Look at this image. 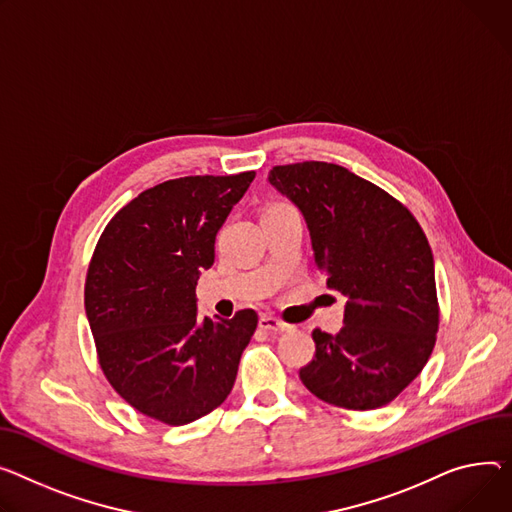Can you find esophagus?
Wrapping results in <instances>:
<instances>
[{"instance_id":"34e87169","label":"esophagus","mask_w":512,"mask_h":512,"mask_svg":"<svg viewBox=\"0 0 512 512\" xmlns=\"http://www.w3.org/2000/svg\"><path fill=\"white\" fill-rule=\"evenodd\" d=\"M259 327L265 329V331H271V333L290 331V325H288V323H284V321H280V319H276V317H271V315H263V317L259 319Z\"/></svg>"}]
</instances>
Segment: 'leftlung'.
Returning a JSON list of instances; mask_svg holds the SVG:
<instances>
[{"mask_svg":"<svg viewBox=\"0 0 512 512\" xmlns=\"http://www.w3.org/2000/svg\"><path fill=\"white\" fill-rule=\"evenodd\" d=\"M267 181L302 212L327 288L348 296L339 333L313 331L315 358L298 372L302 385L346 410L391 403L426 366L440 323L422 226L401 201L344 166L282 164Z\"/></svg>","mask_w":512,"mask_h":512,"instance_id":"1","label":"left lung"}]
</instances>
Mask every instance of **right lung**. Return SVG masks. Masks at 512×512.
I'll return each instance as SVG.
<instances>
[{
  "label": "right lung",
  "mask_w": 512,
  "mask_h": 512,
  "mask_svg": "<svg viewBox=\"0 0 512 512\" xmlns=\"http://www.w3.org/2000/svg\"><path fill=\"white\" fill-rule=\"evenodd\" d=\"M253 179L247 170L146 189L111 218L92 253L84 306L98 364L131 407L162 424L214 412L257 329L253 309L199 319L195 298L216 234Z\"/></svg>",
  "instance_id": "1"
}]
</instances>
